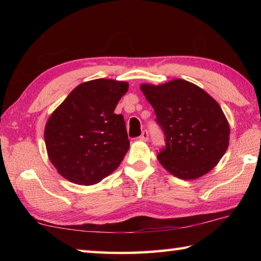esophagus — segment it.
Wrapping results in <instances>:
<instances>
[{
  "instance_id": "obj_1",
  "label": "esophagus",
  "mask_w": 261,
  "mask_h": 261,
  "mask_svg": "<svg viewBox=\"0 0 261 261\" xmlns=\"http://www.w3.org/2000/svg\"><path fill=\"white\" fill-rule=\"evenodd\" d=\"M148 138H149L148 131H147V130H143V131H142V134H141V136H140V140H142V141H147V140H148Z\"/></svg>"
}]
</instances>
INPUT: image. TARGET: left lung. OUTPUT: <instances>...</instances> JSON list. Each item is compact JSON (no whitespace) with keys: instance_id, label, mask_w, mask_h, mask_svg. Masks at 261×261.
I'll use <instances>...</instances> for the list:
<instances>
[{"instance_id":"obj_1","label":"left lung","mask_w":261,"mask_h":261,"mask_svg":"<svg viewBox=\"0 0 261 261\" xmlns=\"http://www.w3.org/2000/svg\"><path fill=\"white\" fill-rule=\"evenodd\" d=\"M157 122L165 132L160 165L177 178L196 179L212 170L230 141V125L222 109L203 88L176 79L165 84H141Z\"/></svg>"}]
</instances>
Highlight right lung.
<instances>
[{"label":"right lung","mask_w":261,"mask_h":261,"mask_svg":"<svg viewBox=\"0 0 261 261\" xmlns=\"http://www.w3.org/2000/svg\"><path fill=\"white\" fill-rule=\"evenodd\" d=\"M123 81L98 79L76 86L45 126L48 158L74 184H97L119 167L130 147L122 114L114 110L126 93Z\"/></svg>","instance_id":"obj_1"}]
</instances>
